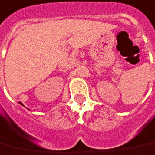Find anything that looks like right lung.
Returning <instances> with one entry per match:
<instances>
[{"label":"right lung","instance_id":"add662e5","mask_svg":"<svg viewBox=\"0 0 155 155\" xmlns=\"http://www.w3.org/2000/svg\"><path fill=\"white\" fill-rule=\"evenodd\" d=\"M22 105H23V104H22Z\"/></svg>","mask_w":155,"mask_h":155}]
</instances>
